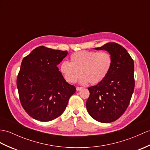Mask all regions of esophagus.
<instances>
[{
  "mask_svg": "<svg viewBox=\"0 0 150 150\" xmlns=\"http://www.w3.org/2000/svg\"><path fill=\"white\" fill-rule=\"evenodd\" d=\"M82 89V87H76V91H80V90H81Z\"/></svg>",
  "mask_w": 150,
  "mask_h": 150,
  "instance_id": "obj_1",
  "label": "esophagus"
}]
</instances>
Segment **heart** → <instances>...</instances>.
<instances>
[{
  "instance_id": "heart-1",
  "label": "heart",
  "mask_w": 150,
  "mask_h": 150,
  "mask_svg": "<svg viewBox=\"0 0 150 150\" xmlns=\"http://www.w3.org/2000/svg\"><path fill=\"white\" fill-rule=\"evenodd\" d=\"M112 65V57L107 52L79 51L72 54L70 62H62L60 70L66 81L75 83L80 74V82L97 84L103 81Z\"/></svg>"
}]
</instances>
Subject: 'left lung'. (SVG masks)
<instances>
[{
	"label": "left lung",
	"instance_id": "1",
	"mask_svg": "<svg viewBox=\"0 0 150 150\" xmlns=\"http://www.w3.org/2000/svg\"><path fill=\"white\" fill-rule=\"evenodd\" d=\"M95 49L109 52L112 65L103 81L88 88L86 108L94 120L109 123L121 117L129 105L135 86L134 63L127 50L116 43Z\"/></svg>",
	"mask_w": 150,
	"mask_h": 150
}]
</instances>
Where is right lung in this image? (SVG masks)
<instances>
[{
	"label": "right lung",
	"mask_w": 150,
	"mask_h": 150,
	"mask_svg": "<svg viewBox=\"0 0 150 150\" xmlns=\"http://www.w3.org/2000/svg\"><path fill=\"white\" fill-rule=\"evenodd\" d=\"M67 54L40 46L23 59L16 86L21 104L34 119L46 122L61 116L75 93L57 67Z\"/></svg>",
	"instance_id": "1"
}]
</instances>
